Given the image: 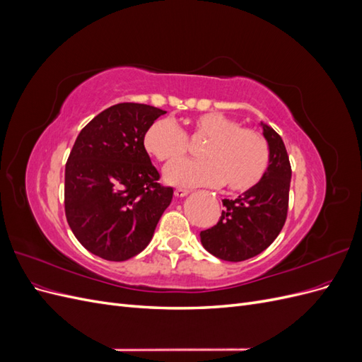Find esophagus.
Returning a JSON list of instances; mask_svg holds the SVG:
<instances>
[{"label": "esophagus", "mask_w": 362, "mask_h": 362, "mask_svg": "<svg viewBox=\"0 0 362 362\" xmlns=\"http://www.w3.org/2000/svg\"><path fill=\"white\" fill-rule=\"evenodd\" d=\"M189 194L187 189H177L175 190V196H178V198H184V196Z\"/></svg>", "instance_id": "1"}]
</instances>
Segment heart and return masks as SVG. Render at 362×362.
Masks as SVG:
<instances>
[{
    "label": "heart",
    "mask_w": 362,
    "mask_h": 362,
    "mask_svg": "<svg viewBox=\"0 0 362 362\" xmlns=\"http://www.w3.org/2000/svg\"><path fill=\"white\" fill-rule=\"evenodd\" d=\"M187 137L205 140L198 160H181L164 169V181L181 187L225 185L233 192H249L261 182L269 168L270 149L266 137L254 128L222 113H204L180 129L169 119L151 124L144 146L158 161L181 158L189 148Z\"/></svg>",
    "instance_id": "obj_1"
}]
</instances>
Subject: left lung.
<instances>
[{"label": "left lung", "instance_id": "8db88e82", "mask_svg": "<svg viewBox=\"0 0 362 362\" xmlns=\"http://www.w3.org/2000/svg\"><path fill=\"white\" fill-rule=\"evenodd\" d=\"M270 149L269 168L261 182L235 199H223L225 210L217 225L201 231V243L225 261H245L261 254L286 223L291 166L281 136L262 124Z\"/></svg>", "mask_w": 362, "mask_h": 362}]
</instances>
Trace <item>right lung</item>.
<instances>
[{
  "label": "right lung",
  "mask_w": 362,
  "mask_h": 362,
  "mask_svg": "<svg viewBox=\"0 0 362 362\" xmlns=\"http://www.w3.org/2000/svg\"><path fill=\"white\" fill-rule=\"evenodd\" d=\"M166 112L122 103L95 116L76 137L64 169V213L93 255L125 261L154 235L173 189L163 187L144 137Z\"/></svg>",
  "instance_id": "obj_1"
}]
</instances>
